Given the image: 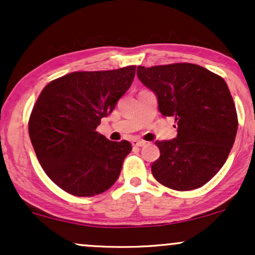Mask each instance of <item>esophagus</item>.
<instances>
[{
    "instance_id": "obj_1",
    "label": "esophagus",
    "mask_w": 255,
    "mask_h": 255,
    "mask_svg": "<svg viewBox=\"0 0 255 255\" xmlns=\"http://www.w3.org/2000/svg\"><path fill=\"white\" fill-rule=\"evenodd\" d=\"M146 142L144 140H139V139H133L131 140V145L134 146V147H141V146H144Z\"/></svg>"
}]
</instances>
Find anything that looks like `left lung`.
<instances>
[{
    "label": "left lung",
    "instance_id": "8db88e82",
    "mask_svg": "<svg viewBox=\"0 0 255 255\" xmlns=\"http://www.w3.org/2000/svg\"><path fill=\"white\" fill-rule=\"evenodd\" d=\"M137 78L172 116L177 136L157 141L160 156L151 171L163 186L192 191L204 186L229 156L238 131L235 103L224 79L193 63L137 67Z\"/></svg>",
    "mask_w": 255,
    "mask_h": 255
}]
</instances>
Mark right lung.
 <instances>
[{"mask_svg":"<svg viewBox=\"0 0 255 255\" xmlns=\"http://www.w3.org/2000/svg\"><path fill=\"white\" fill-rule=\"evenodd\" d=\"M136 66L73 72L44 87L28 120V133L43 170L61 189L93 197L119 178L131 151L96 131L130 87Z\"/></svg>","mask_w":255,"mask_h":255,"instance_id":"obj_1","label":"right lung"}]
</instances>
